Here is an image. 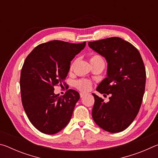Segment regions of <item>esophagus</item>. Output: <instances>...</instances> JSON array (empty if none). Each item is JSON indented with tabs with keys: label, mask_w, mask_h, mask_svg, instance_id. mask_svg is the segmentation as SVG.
<instances>
[{
	"label": "esophagus",
	"mask_w": 158,
	"mask_h": 158,
	"mask_svg": "<svg viewBox=\"0 0 158 158\" xmlns=\"http://www.w3.org/2000/svg\"><path fill=\"white\" fill-rule=\"evenodd\" d=\"M85 95H86V93H80V97H81V98H84Z\"/></svg>",
	"instance_id": "esophagus-1"
}]
</instances>
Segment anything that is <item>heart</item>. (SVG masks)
Segmentation results:
<instances>
[{
  "instance_id": "b5f03b06",
  "label": "heart",
  "mask_w": 158,
  "mask_h": 158,
  "mask_svg": "<svg viewBox=\"0 0 158 158\" xmlns=\"http://www.w3.org/2000/svg\"><path fill=\"white\" fill-rule=\"evenodd\" d=\"M100 62H104V60L102 59V58L98 54L93 55L90 58V65H91V64H95ZM73 64L71 65V68H73ZM75 85L77 89L81 90V91H88V90H89L90 89V88H91V82L86 79H81L76 81Z\"/></svg>"
}]
</instances>
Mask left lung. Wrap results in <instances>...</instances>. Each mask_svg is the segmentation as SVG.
<instances>
[{"label": "left lung", "mask_w": 158, "mask_h": 158, "mask_svg": "<svg viewBox=\"0 0 158 158\" xmlns=\"http://www.w3.org/2000/svg\"><path fill=\"white\" fill-rule=\"evenodd\" d=\"M89 46L105 58L106 77L97 90L104 96L110 95L105 102L92 93L95 103L93 118L104 130L120 132L130 126L138 114L146 85V69L139 51L130 42L117 37L89 42Z\"/></svg>", "instance_id": "1"}]
</instances>
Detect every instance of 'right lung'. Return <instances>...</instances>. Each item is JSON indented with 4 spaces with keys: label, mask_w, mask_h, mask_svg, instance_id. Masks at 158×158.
Segmentation results:
<instances>
[{
    "label": "right lung",
    "mask_w": 158,
    "mask_h": 158,
    "mask_svg": "<svg viewBox=\"0 0 158 158\" xmlns=\"http://www.w3.org/2000/svg\"><path fill=\"white\" fill-rule=\"evenodd\" d=\"M85 46V42L53 40L37 46L26 57L21 72V101L29 121L40 132L54 135L70 121L79 93L69 89L59 96L53 87L62 85L70 62Z\"/></svg>",
    "instance_id": "1"
}]
</instances>
